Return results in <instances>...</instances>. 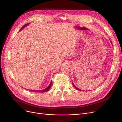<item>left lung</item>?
Instances as JSON below:
<instances>
[{"label":"left lung","mask_w":122,"mask_h":122,"mask_svg":"<svg viewBox=\"0 0 122 122\" xmlns=\"http://www.w3.org/2000/svg\"><path fill=\"white\" fill-rule=\"evenodd\" d=\"M111 43H112V42H111ZM72 84H73V86H74V87H75V88L76 89V90H78V91H81L80 89L78 88L77 87H76V86H75V85H74V83H73V82H72Z\"/></svg>","instance_id":"left-lung-1"}]
</instances>
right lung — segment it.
<instances>
[{
    "label": "right lung",
    "instance_id": "1",
    "mask_svg": "<svg viewBox=\"0 0 122 122\" xmlns=\"http://www.w3.org/2000/svg\"><path fill=\"white\" fill-rule=\"evenodd\" d=\"M29 25V24H27L25 25H24V26L20 30H22L23 29H24L25 27H26L27 25ZM51 85H52V81H51L49 85V86H48V87H47L46 88L42 89V90H32V89H29V91H31V92H47L49 90V89H50V88ZM28 90H29V89H28Z\"/></svg>",
    "mask_w": 122,
    "mask_h": 122
}]
</instances>
